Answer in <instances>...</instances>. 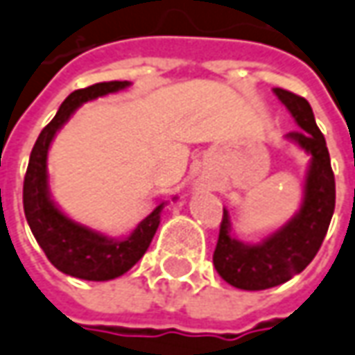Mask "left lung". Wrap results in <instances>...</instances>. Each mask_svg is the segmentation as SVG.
<instances>
[{"mask_svg":"<svg viewBox=\"0 0 355 355\" xmlns=\"http://www.w3.org/2000/svg\"><path fill=\"white\" fill-rule=\"evenodd\" d=\"M273 92L303 128L289 132L287 139L311 154V166L299 213L258 244H244L234 239L230 234L228 211H223L213 263L225 282L244 291L270 289L303 272L320 250L336 205V183L327 140L316 127L309 101L282 87Z\"/></svg>","mask_w":355,"mask_h":355,"instance_id":"8db88e82","label":"left lung"}]
</instances>
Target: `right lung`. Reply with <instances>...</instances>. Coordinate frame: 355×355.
<instances>
[{
	"instance_id": "right-lung-1",
	"label": "right lung",
	"mask_w": 355,
	"mask_h": 355,
	"mask_svg": "<svg viewBox=\"0 0 355 355\" xmlns=\"http://www.w3.org/2000/svg\"><path fill=\"white\" fill-rule=\"evenodd\" d=\"M128 85V82H101L83 89H76L68 95L54 119L40 130L39 139L31 152L23 182L25 216L42 252L56 270L87 282L115 279L127 273L144 256L160 225L164 203L156 207L144 220H140L139 227L127 239H109L105 234H99L92 228L73 223L72 218H68L54 205L49 193L46 158L54 135L78 107L101 95L121 92Z\"/></svg>"
}]
</instances>
